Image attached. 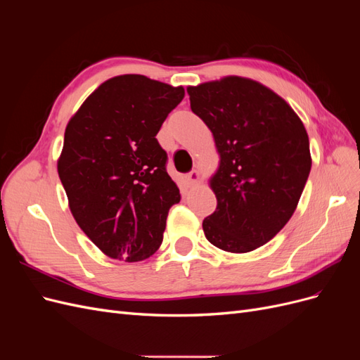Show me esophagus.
Returning <instances> with one entry per match:
<instances>
[{
  "label": "esophagus",
  "mask_w": 360,
  "mask_h": 360,
  "mask_svg": "<svg viewBox=\"0 0 360 360\" xmlns=\"http://www.w3.org/2000/svg\"><path fill=\"white\" fill-rule=\"evenodd\" d=\"M198 179H200V172L197 169H192L186 176V180H188L189 186H195V184L198 183Z\"/></svg>",
  "instance_id": "esophagus-1"
}]
</instances>
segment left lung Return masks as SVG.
<instances>
[{"mask_svg": "<svg viewBox=\"0 0 360 360\" xmlns=\"http://www.w3.org/2000/svg\"><path fill=\"white\" fill-rule=\"evenodd\" d=\"M188 93L221 155L210 180L217 205L202 221L204 234L226 252H249L296 210L312 163L307 129L282 97L252 79L226 76Z\"/></svg>", "mask_w": 360, "mask_h": 360, "instance_id": "8db88e82", "label": "left lung"}]
</instances>
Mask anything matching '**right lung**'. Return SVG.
<instances>
[{"mask_svg": "<svg viewBox=\"0 0 360 360\" xmlns=\"http://www.w3.org/2000/svg\"><path fill=\"white\" fill-rule=\"evenodd\" d=\"M184 97L143 75L108 79L66 127L58 176L70 212L103 254L127 263L159 249L180 191L156 135Z\"/></svg>", "mask_w": 360, "mask_h": 360, "instance_id": "obj_1", "label": "right lung"}]
</instances>
